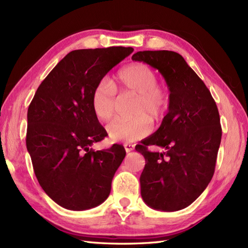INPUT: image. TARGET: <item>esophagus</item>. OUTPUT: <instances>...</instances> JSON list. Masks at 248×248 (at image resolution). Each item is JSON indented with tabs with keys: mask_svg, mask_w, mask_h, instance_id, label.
Wrapping results in <instances>:
<instances>
[{
	"mask_svg": "<svg viewBox=\"0 0 248 248\" xmlns=\"http://www.w3.org/2000/svg\"><path fill=\"white\" fill-rule=\"evenodd\" d=\"M124 146V149H125V151H127V152H130V151H132L134 149V145H132V144L125 143Z\"/></svg>",
	"mask_w": 248,
	"mask_h": 248,
	"instance_id": "esophagus-1",
	"label": "esophagus"
}]
</instances>
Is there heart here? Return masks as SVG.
Wrapping results in <instances>:
<instances>
[{
    "label": "heart",
    "instance_id": "obj_1",
    "mask_svg": "<svg viewBox=\"0 0 248 248\" xmlns=\"http://www.w3.org/2000/svg\"><path fill=\"white\" fill-rule=\"evenodd\" d=\"M116 92L120 96H134L131 108L133 118L115 119L107 127L108 138L113 141L139 140L152 131L150 120L159 123L170 108V93L159 85V78L148 65L131 64L116 75L113 85L107 80L97 83L92 93L91 104L94 116L108 121L113 117L117 108Z\"/></svg>",
    "mask_w": 248,
    "mask_h": 248
}]
</instances>
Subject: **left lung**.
I'll use <instances>...</instances> for the list:
<instances>
[{
    "label": "left lung",
    "instance_id": "left-lung-1",
    "mask_svg": "<svg viewBox=\"0 0 248 248\" xmlns=\"http://www.w3.org/2000/svg\"><path fill=\"white\" fill-rule=\"evenodd\" d=\"M133 61L161 72L170 89V108L155 133L135 149L145 157L140 194L155 210L178 211L195 202L211 181L222 140L211 93L183 57L173 51H140ZM149 145L165 149L150 152Z\"/></svg>",
    "mask_w": 248,
    "mask_h": 248
}]
</instances>
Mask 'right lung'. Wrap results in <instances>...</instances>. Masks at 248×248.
Listing matches in <instances>:
<instances>
[{"label": "right lung", "mask_w": 248, "mask_h": 248, "mask_svg": "<svg viewBox=\"0 0 248 248\" xmlns=\"http://www.w3.org/2000/svg\"><path fill=\"white\" fill-rule=\"evenodd\" d=\"M132 52L124 46L71 51L31 100L26 148L40 186L62 208L82 211L108 197L125 150L118 144L89 148L108 135L93 112L91 97L97 83Z\"/></svg>", "instance_id": "1"}]
</instances>
